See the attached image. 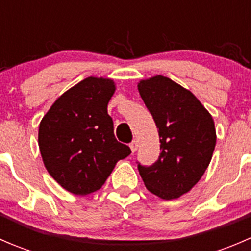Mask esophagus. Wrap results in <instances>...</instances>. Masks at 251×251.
<instances>
[{"mask_svg": "<svg viewBox=\"0 0 251 251\" xmlns=\"http://www.w3.org/2000/svg\"><path fill=\"white\" fill-rule=\"evenodd\" d=\"M130 148H131V151H132V153H135L136 151H137V148H138V141H132L130 143Z\"/></svg>", "mask_w": 251, "mask_h": 251, "instance_id": "1", "label": "esophagus"}]
</instances>
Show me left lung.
Here are the masks:
<instances>
[{
    "label": "left lung",
    "mask_w": 251,
    "mask_h": 251,
    "mask_svg": "<svg viewBox=\"0 0 251 251\" xmlns=\"http://www.w3.org/2000/svg\"><path fill=\"white\" fill-rule=\"evenodd\" d=\"M144 104L155 121L160 155L138 171L147 189L165 201L191 191L211 161L216 144L212 116L191 92L171 78L156 75L138 82Z\"/></svg>",
    "instance_id": "1"
}]
</instances>
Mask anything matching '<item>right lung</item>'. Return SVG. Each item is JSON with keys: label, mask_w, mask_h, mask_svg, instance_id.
<instances>
[{"label": "right lung", "mask_w": 251, "mask_h": 251, "mask_svg": "<svg viewBox=\"0 0 251 251\" xmlns=\"http://www.w3.org/2000/svg\"><path fill=\"white\" fill-rule=\"evenodd\" d=\"M110 78L90 76L63 93L42 118L39 147L48 174L68 192L87 196L104 184L131 149L116 141L108 103Z\"/></svg>", "instance_id": "obj_1"}]
</instances>
